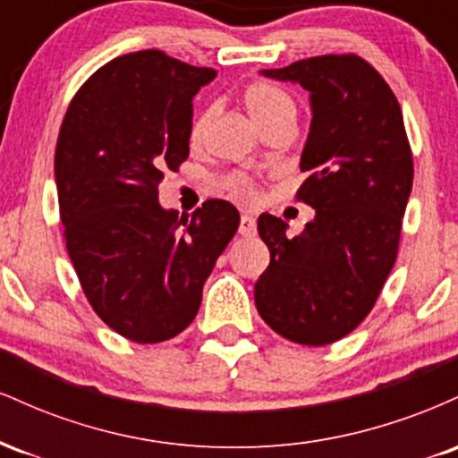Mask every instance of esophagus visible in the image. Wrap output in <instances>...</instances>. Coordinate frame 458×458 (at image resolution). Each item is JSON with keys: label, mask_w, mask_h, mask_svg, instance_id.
I'll list each match as a JSON object with an SVG mask.
<instances>
[{"label": "esophagus", "mask_w": 458, "mask_h": 458, "mask_svg": "<svg viewBox=\"0 0 458 458\" xmlns=\"http://www.w3.org/2000/svg\"><path fill=\"white\" fill-rule=\"evenodd\" d=\"M239 233L243 234V236H254L256 234V219L251 217V215H247V213L241 215Z\"/></svg>", "instance_id": "34e87169"}]
</instances>
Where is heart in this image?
Returning a JSON list of instances; mask_svg holds the SVG:
<instances>
[{"label": "heart", "mask_w": 458, "mask_h": 458, "mask_svg": "<svg viewBox=\"0 0 458 458\" xmlns=\"http://www.w3.org/2000/svg\"><path fill=\"white\" fill-rule=\"evenodd\" d=\"M245 107L260 129L269 127L271 123L284 118V115L295 114V103H293V98L288 97L282 88L273 86V83H254V86L247 88ZM211 114H213L211 109H204L202 114L196 115V120H193L191 124L193 141H198L204 135L208 120H211ZM228 187L233 189L234 193H239V196H245V198L254 193L251 182L247 181L245 176H230Z\"/></svg>", "instance_id": "obj_1"}]
</instances>
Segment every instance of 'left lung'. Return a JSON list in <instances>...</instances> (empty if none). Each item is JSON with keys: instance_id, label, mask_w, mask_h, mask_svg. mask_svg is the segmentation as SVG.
Listing matches in <instances>:
<instances>
[{"instance_id": "left-lung-1", "label": "left lung", "mask_w": 458, "mask_h": 458, "mask_svg": "<svg viewBox=\"0 0 458 458\" xmlns=\"http://www.w3.org/2000/svg\"><path fill=\"white\" fill-rule=\"evenodd\" d=\"M310 92L312 123L297 198L317 211L288 239L262 213L259 234L271 262L254 286L273 331L297 344L344 338L368 317L396 260L413 159L396 97L357 55H318L260 71Z\"/></svg>"}]
</instances>
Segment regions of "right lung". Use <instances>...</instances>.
I'll use <instances>...</instances> for the list:
<instances>
[{
	"mask_svg": "<svg viewBox=\"0 0 458 458\" xmlns=\"http://www.w3.org/2000/svg\"><path fill=\"white\" fill-rule=\"evenodd\" d=\"M217 71L163 51L120 55L75 94L55 146L66 250L105 325L140 344L196 318L202 286L239 228L207 199L189 217L159 204V182L189 157L193 97Z\"/></svg>",
	"mask_w": 458,
	"mask_h": 458,
	"instance_id": "1",
	"label": "right lung"
}]
</instances>
